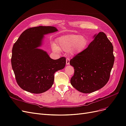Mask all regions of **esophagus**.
<instances>
[{
    "mask_svg": "<svg viewBox=\"0 0 126 126\" xmlns=\"http://www.w3.org/2000/svg\"><path fill=\"white\" fill-rule=\"evenodd\" d=\"M70 59L66 58V65L70 64Z\"/></svg>",
    "mask_w": 126,
    "mask_h": 126,
    "instance_id": "obj_1",
    "label": "esophagus"
}]
</instances>
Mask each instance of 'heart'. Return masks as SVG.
Returning <instances> with one entry per match:
<instances>
[{"instance_id": "1", "label": "heart", "mask_w": 126, "mask_h": 126, "mask_svg": "<svg viewBox=\"0 0 126 126\" xmlns=\"http://www.w3.org/2000/svg\"><path fill=\"white\" fill-rule=\"evenodd\" d=\"M56 46L53 44V49L58 52L59 50L70 51L73 55H77L82 52L88 44L86 36L78 34H66L60 36L56 40Z\"/></svg>"}]
</instances>
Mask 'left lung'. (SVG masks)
I'll return each mask as SVG.
<instances>
[{"mask_svg":"<svg viewBox=\"0 0 126 126\" xmlns=\"http://www.w3.org/2000/svg\"><path fill=\"white\" fill-rule=\"evenodd\" d=\"M94 38L86 49L70 62L74 68L71 85L86 94L98 90L107 83L115 61L112 44L106 34L100 32Z\"/></svg>","mask_w":126,"mask_h":126,"instance_id":"left-lung-1","label":"left lung"}]
</instances>
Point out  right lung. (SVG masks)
I'll list each match as a JSON object with an SVG mask.
<instances>
[{
	"instance_id": "right-lung-1",
	"label": "right lung",
	"mask_w": 126,
	"mask_h": 126,
	"mask_svg": "<svg viewBox=\"0 0 126 126\" xmlns=\"http://www.w3.org/2000/svg\"><path fill=\"white\" fill-rule=\"evenodd\" d=\"M52 26H39L26 30L15 42L12 50L11 65L16 81L22 90L40 94L50 89L55 72L66 64L65 58L53 60L40 48L44 35L58 31Z\"/></svg>"
}]
</instances>
